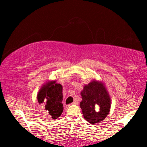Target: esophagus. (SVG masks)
Listing matches in <instances>:
<instances>
[{
	"label": "esophagus",
	"mask_w": 147,
	"mask_h": 147,
	"mask_svg": "<svg viewBox=\"0 0 147 147\" xmlns=\"http://www.w3.org/2000/svg\"><path fill=\"white\" fill-rule=\"evenodd\" d=\"M73 104H78V100H76V99H74V100L73 102Z\"/></svg>",
	"instance_id": "obj_1"
}]
</instances>
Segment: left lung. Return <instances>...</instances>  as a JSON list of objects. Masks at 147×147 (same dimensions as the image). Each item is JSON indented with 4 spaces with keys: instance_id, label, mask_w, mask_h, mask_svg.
<instances>
[{
    "instance_id": "left-lung-1",
    "label": "left lung",
    "mask_w": 147,
    "mask_h": 147,
    "mask_svg": "<svg viewBox=\"0 0 147 147\" xmlns=\"http://www.w3.org/2000/svg\"><path fill=\"white\" fill-rule=\"evenodd\" d=\"M80 106L84 119L91 124L102 121L108 115L111 98L104 83L94 80L81 91Z\"/></svg>"
}]
</instances>
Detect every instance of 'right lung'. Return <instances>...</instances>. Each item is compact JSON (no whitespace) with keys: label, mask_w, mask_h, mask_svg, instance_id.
<instances>
[{"label":"right lung","mask_w":147,"mask_h":147,"mask_svg":"<svg viewBox=\"0 0 147 147\" xmlns=\"http://www.w3.org/2000/svg\"><path fill=\"white\" fill-rule=\"evenodd\" d=\"M63 87L56 81H49L41 87L38 92V101L43 104L45 112L49 119H56L61 115L63 110Z\"/></svg>","instance_id":"obj_1"}]
</instances>
